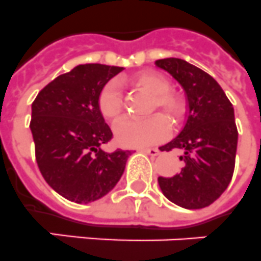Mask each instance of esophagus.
Returning <instances> with one entry per match:
<instances>
[{"instance_id":"1","label":"esophagus","mask_w":261,"mask_h":261,"mask_svg":"<svg viewBox=\"0 0 261 261\" xmlns=\"http://www.w3.org/2000/svg\"><path fill=\"white\" fill-rule=\"evenodd\" d=\"M143 152H146V154L151 155V156H156V155L161 154V151L158 150V148H141Z\"/></svg>"}]
</instances>
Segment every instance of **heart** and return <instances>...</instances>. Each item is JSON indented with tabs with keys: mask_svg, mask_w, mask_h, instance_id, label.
I'll use <instances>...</instances> for the list:
<instances>
[{
	"mask_svg": "<svg viewBox=\"0 0 261 261\" xmlns=\"http://www.w3.org/2000/svg\"><path fill=\"white\" fill-rule=\"evenodd\" d=\"M138 89L154 97L151 109L161 110L174 124L180 123L188 111L187 98L180 93L172 91L171 83L163 74L155 71H144L137 74L131 80ZM100 114L111 123H117L123 115V95L119 83L115 81L106 83L100 90L98 98ZM170 127L164 117L156 114L146 119H126L115 128L119 143L131 147L148 146L164 141L168 137Z\"/></svg>",
	"mask_w": 261,
	"mask_h": 261,
	"instance_id": "obj_1",
	"label": "heart"
}]
</instances>
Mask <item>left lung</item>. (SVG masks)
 I'll return each mask as SVG.
<instances>
[{
	"label": "left lung",
	"mask_w": 261,
	"mask_h": 261,
	"mask_svg": "<svg viewBox=\"0 0 261 261\" xmlns=\"http://www.w3.org/2000/svg\"><path fill=\"white\" fill-rule=\"evenodd\" d=\"M155 65L166 70L185 89L188 117L183 130L162 151L178 148L181 168L158 183L168 200L187 210L204 208L225 191L233 175L238 128L233 107L210 74L179 58Z\"/></svg>",
	"instance_id": "left-lung-1"
}]
</instances>
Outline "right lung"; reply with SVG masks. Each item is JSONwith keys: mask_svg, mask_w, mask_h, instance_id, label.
<instances>
[{"mask_svg": "<svg viewBox=\"0 0 261 261\" xmlns=\"http://www.w3.org/2000/svg\"><path fill=\"white\" fill-rule=\"evenodd\" d=\"M123 67L78 65L57 76L32 105L30 130L36 161L46 183L75 203H90L115 187L128 150L105 151L113 139L98 106L100 90Z\"/></svg>", "mask_w": 261, "mask_h": 261, "instance_id": "obj_1", "label": "right lung"}]
</instances>
